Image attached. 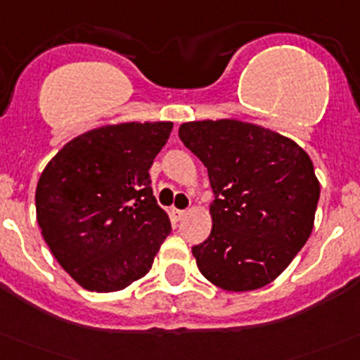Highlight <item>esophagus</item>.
Listing matches in <instances>:
<instances>
[{"instance_id":"obj_1","label":"esophagus","mask_w":360,"mask_h":360,"mask_svg":"<svg viewBox=\"0 0 360 360\" xmlns=\"http://www.w3.org/2000/svg\"><path fill=\"white\" fill-rule=\"evenodd\" d=\"M184 215H186V210H178V208H171V217H173V221H182Z\"/></svg>"}]
</instances>
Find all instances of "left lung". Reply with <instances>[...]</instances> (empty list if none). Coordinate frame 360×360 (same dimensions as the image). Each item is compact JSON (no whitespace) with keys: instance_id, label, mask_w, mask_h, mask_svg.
<instances>
[{"instance_id":"obj_1","label":"left lung","mask_w":360,"mask_h":360,"mask_svg":"<svg viewBox=\"0 0 360 360\" xmlns=\"http://www.w3.org/2000/svg\"><path fill=\"white\" fill-rule=\"evenodd\" d=\"M178 136L205 164L215 194L210 237L193 248L200 272L226 292L272 283L313 231V160L293 139L233 118L186 122Z\"/></svg>"}]
</instances>
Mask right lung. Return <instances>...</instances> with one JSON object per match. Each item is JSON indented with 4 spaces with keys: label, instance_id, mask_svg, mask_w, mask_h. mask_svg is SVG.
<instances>
[{
    "label": "right lung",
    "instance_id": "right-lung-1",
    "mask_svg": "<svg viewBox=\"0 0 360 360\" xmlns=\"http://www.w3.org/2000/svg\"><path fill=\"white\" fill-rule=\"evenodd\" d=\"M171 129V122L97 127L44 167L35 193L42 237L88 292H120L145 277L171 233L148 174Z\"/></svg>",
    "mask_w": 360,
    "mask_h": 360
}]
</instances>
